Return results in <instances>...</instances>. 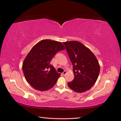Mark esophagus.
Returning a JSON list of instances; mask_svg holds the SVG:
<instances>
[{
  "instance_id": "obj_1",
  "label": "esophagus",
  "mask_w": 121,
  "mask_h": 121,
  "mask_svg": "<svg viewBox=\"0 0 121 121\" xmlns=\"http://www.w3.org/2000/svg\"><path fill=\"white\" fill-rule=\"evenodd\" d=\"M66 73H67V72L65 71L63 73V75L64 76H65V74H66Z\"/></svg>"
}]
</instances>
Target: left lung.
Returning a JSON list of instances; mask_svg holds the SVG:
<instances>
[{"instance_id": "8db88e82", "label": "left lung", "mask_w": 121, "mask_h": 121, "mask_svg": "<svg viewBox=\"0 0 121 121\" xmlns=\"http://www.w3.org/2000/svg\"><path fill=\"white\" fill-rule=\"evenodd\" d=\"M73 65L74 78L68 83V86L78 93L85 92L96 82L100 65L93 52L77 41L64 42Z\"/></svg>"}]
</instances>
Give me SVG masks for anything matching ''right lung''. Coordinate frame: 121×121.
I'll list each match as a JSON object with an SVG mask.
<instances>
[{"label": "right lung", "mask_w": 121, "mask_h": 121, "mask_svg": "<svg viewBox=\"0 0 121 121\" xmlns=\"http://www.w3.org/2000/svg\"><path fill=\"white\" fill-rule=\"evenodd\" d=\"M65 49L61 42L49 39L42 40L32 47L22 66L25 77L32 87L43 91L55 85L60 74L50 61L58 52Z\"/></svg>", "instance_id": "1"}]
</instances>
